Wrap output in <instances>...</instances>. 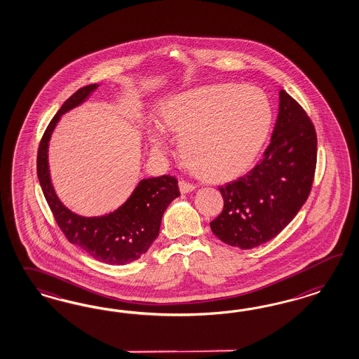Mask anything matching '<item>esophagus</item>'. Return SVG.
<instances>
[{
	"label": "esophagus",
	"mask_w": 359,
	"mask_h": 359,
	"mask_svg": "<svg viewBox=\"0 0 359 359\" xmlns=\"http://www.w3.org/2000/svg\"><path fill=\"white\" fill-rule=\"evenodd\" d=\"M179 188H180L182 194H189V192H192L195 189L196 185L187 182V180H180L179 182Z\"/></svg>",
	"instance_id": "1"
}]
</instances>
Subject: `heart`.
<instances>
[{"label":"heart","instance_id":"1","mask_svg":"<svg viewBox=\"0 0 359 359\" xmlns=\"http://www.w3.org/2000/svg\"><path fill=\"white\" fill-rule=\"evenodd\" d=\"M271 107L255 88L212 86L171 98L161 111V126L180 135V152L203 177L224 182L245 172L271 126ZM152 151L165 149L161 129H151Z\"/></svg>","mask_w":359,"mask_h":359}]
</instances>
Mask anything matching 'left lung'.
Listing matches in <instances>:
<instances>
[{
    "label": "left lung",
    "instance_id": "left-lung-1",
    "mask_svg": "<svg viewBox=\"0 0 359 359\" xmlns=\"http://www.w3.org/2000/svg\"><path fill=\"white\" fill-rule=\"evenodd\" d=\"M271 143L249 174L218 187L224 209L210 222L217 238L249 250L275 238L304 205L317 162V135L303 107L285 90Z\"/></svg>",
    "mask_w": 359,
    "mask_h": 359
}]
</instances>
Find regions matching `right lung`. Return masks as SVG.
Segmentation results:
<instances>
[{
	"label": "right lung",
	"mask_w": 359,
	"mask_h": 359,
	"mask_svg": "<svg viewBox=\"0 0 359 359\" xmlns=\"http://www.w3.org/2000/svg\"><path fill=\"white\" fill-rule=\"evenodd\" d=\"M97 87L90 84L80 88L57 110L38 147L36 174L46 201L65 238L97 261L121 266L137 261L149 250L159 236L164 210L180 196V191L177 179L171 175L143 179L122 207L101 217L77 216L60 203L50 180L48 141L60 116L81 104Z\"/></svg>",
	"instance_id": "right-lung-1"
}]
</instances>
